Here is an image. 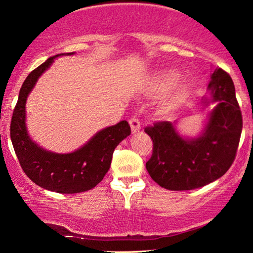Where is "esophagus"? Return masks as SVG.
<instances>
[{
  "mask_svg": "<svg viewBox=\"0 0 253 253\" xmlns=\"http://www.w3.org/2000/svg\"><path fill=\"white\" fill-rule=\"evenodd\" d=\"M129 124H130V127H131V131H132V133L138 132L141 127L139 120H138L137 117H132V119H130Z\"/></svg>",
  "mask_w": 253,
  "mask_h": 253,
  "instance_id": "1",
  "label": "esophagus"
}]
</instances>
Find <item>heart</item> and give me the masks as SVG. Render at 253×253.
I'll return each mask as SVG.
<instances>
[{
	"label": "heart",
	"mask_w": 253,
	"mask_h": 253,
	"mask_svg": "<svg viewBox=\"0 0 253 253\" xmlns=\"http://www.w3.org/2000/svg\"><path fill=\"white\" fill-rule=\"evenodd\" d=\"M179 76L178 72L172 70H162L158 71L152 76L148 82V88L154 93H165L173 87L176 83L178 82ZM190 94V87L186 84L177 85L172 89L170 95L168 96L166 101V107L169 109L175 108L179 103H182L188 98Z\"/></svg>",
	"instance_id": "heart-1"
}]
</instances>
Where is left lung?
<instances>
[{"label": "left lung", "instance_id": "left-lung-1", "mask_svg": "<svg viewBox=\"0 0 253 253\" xmlns=\"http://www.w3.org/2000/svg\"><path fill=\"white\" fill-rule=\"evenodd\" d=\"M210 98L216 102L197 137L178 133L176 123L158 122L145 129L153 140L146 169L153 181L172 191L202 188L226 174L236 157L242 133V113L233 79L221 68L211 75Z\"/></svg>", "mask_w": 253, "mask_h": 253}]
</instances>
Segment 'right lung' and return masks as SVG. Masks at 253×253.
Listing matches in <instances>:
<instances>
[{"instance_id":"right-lung-1","label":"right lung","mask_w":253,"mask_h":253,"mask_svg":"<svg viewBox=\"0 0 253 253\" xmlns=\"http://www.w3.org/2000/svg\"><path fill=\"white\" fill-rule=\"evenodd\" d=\"M74 54L51 56L27 76L19 91L10 126L13 148L27 177L42 189L57 193H78L94 188L109 170L114 150L131 133L129 123L121 121L98 131L78 150L64 154L44 150L32 140L26 127L27 96L55 58Z\"/></svg>"}]
</instances>
